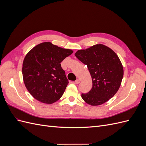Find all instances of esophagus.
Listing matches in <instances>:
<instances>
[{
  "instance_id": "esophagus-1",
  "label": "esophagus",
  "mask_w": 146,
  "mask_h": 146,
  "mask_svg": "<svg viewBox=\"0 0 146 146\" xmlns=\"http://www.w3.org/2000/svg\"><path fill=\"white\" fill-rule=\"evenodd\" d=\"M80 82V80H78V79H77V80L75 81V83L76 84H78Z\"/></svg>"
}]
</instances>
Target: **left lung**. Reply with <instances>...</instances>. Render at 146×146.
Instances as JSON below:
<instances>
[{
    "label": "left lung",
    "instance_id": "obj_1",
    "mask_svg": "<svg viewBox=\"0 0 146 146\" xmlns=\"http://www.w3.org/2000/svg\"><path fill=\"white\" fill-rule=\"evenodd\" d=\"M75 55L87 66L92 81L91 90L82 98L92 106L102 105L112 98L121 86L123 69L118 56L103 44L78 50Z\"/></svg>",
    "mask_w": 146,
    "mask_h": 146
}]
</instances>
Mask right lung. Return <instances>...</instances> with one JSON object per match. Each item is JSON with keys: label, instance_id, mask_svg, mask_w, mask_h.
<instances>
[{"label": "right lung", "instance_id": "add662e5", "mask_svg": "<svg viewBox=\"0 0 146 146\" xmlns=\"http://www.w3.org/2000/svg\"><path fill=\"white\" fill-rule=\"evenodd\" d=\"M72 53L50 42L39 44L29 52L23 61V76L35 99L51 104L61 98L69 82L60 63Z\"/></svg>", "mask_w": 146, "mask_h": 146}]
</instances>
